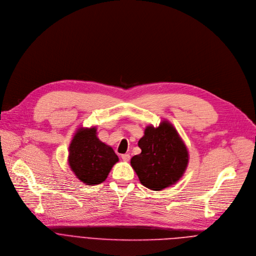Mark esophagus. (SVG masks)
Masks as SVG:
<instances>
[{
  "mask_svg": "<svg viewBox=\"0 0 256 256\" xmlns=\"http://www.w3.org/2000/svg\"><path fill=\"white\" fill-rule=\"evenodd\" d=\"M121 158H122V160H124V162H129L130 160V154H128V153H125V154H122L121 156Z\"/></svg>",
  "mask_w": 256,
  "mask_h": 256,
  "instance_id": "obj_1",
  "label": "esophagus"
}]
</instances>
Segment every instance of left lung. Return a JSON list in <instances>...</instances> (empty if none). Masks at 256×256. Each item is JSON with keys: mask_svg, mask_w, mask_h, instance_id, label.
<instances>
[{"mask_svg": "<svg viewBox=\"0 0 256 256\" xmlns=\"http://www.w3.org/2000/svg\"><path fill=\"white\" fill-rule=\"evenodd\" d=\"M138 146L141 153L131 158V166L144 186L160 190L182 178L188 162V153L170 123L164 121L158 128L146 127Z\"/></svg>", "mask_w": 256, "mask_h": 256, "instance_id": "8db88e82", "label": "left lung"}]
</instances>
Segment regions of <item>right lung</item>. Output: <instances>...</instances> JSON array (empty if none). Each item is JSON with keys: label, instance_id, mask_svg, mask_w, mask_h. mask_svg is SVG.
<instances>
[{"label": "right lung", "instance_id": "add662e5", "mask_svg": "<svg viewBox=\"0 0 256 256\" xmlns=\"http://www.w3.org/2000/svg\"><path fill=\"white\" fill-rule=\"evenodd\" d=\"M118 160L113 148L98 140L94 127L78 129L70 145V166L88 186L103 182Z\"/></svg>", "mask_w": 256, "mask_h": 256}]
</instances>
